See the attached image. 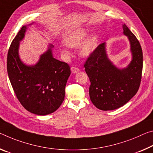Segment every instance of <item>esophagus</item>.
Listing matches in <instances>:
<instances>
[{
	"label": "esophagus",
	"instance_id": "obj_1",
	"mask_svg": "<svg viewBox=\"0 0 153 153\" xmlns=\"http://www.w3.org/2000/svg\"><path fill=\"white\" fill-rule=\"evenodd\" d=\"M71 70L72 73H74V74H76V73L78 72L79 71V69H78V68H77L76 67H71Z\"/></svg>",
	"mask_w": 153,
	"mask_h": 153
}]
</instances>
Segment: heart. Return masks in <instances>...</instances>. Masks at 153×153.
Instances as JSON below:
<instances>
[{
  "label": "heart",
  "instance_id": "1",
  "mask_svg": "<svg viewBox=\"0 0 153 153\" xmlns=\"http://www.w3.org/2000/svg\"><path fill=\"white\" fill-rule=\"evenodd\" d=\"M90 30L86 28H78L71 31L65 37L64 42L68 47L76 48L88 37ZM98 45V38L96 35L89 37L79 48V54L82 57H88L93 53ZM62 52L67 54L68 52L62 50Z\"/></svg>",
  "mask_w": 153,
  "mask_h": 153
}]
</instances>
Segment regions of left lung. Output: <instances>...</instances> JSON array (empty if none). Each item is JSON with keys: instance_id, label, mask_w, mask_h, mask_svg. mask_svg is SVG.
Segmentation results:
<instances>
[{"instance_id": "1", "label": "left lung", "mask_w": 153, "mask_h": 153, "mask_svg": "<svg viewBox=\"0 0 153 153\" xmlns=\"http://www.w3.org/2000/svg\"><path fill=\"white\" fill-rule=\"evenodd\" d=\"M123 28L130 42L132 53V60L127 68L118 69L108 59L105 43L97 47L84 65L91 82L90 98L101 110L122 107L137 93L140 86L143 67L141 45L125 24Z\"/></svg>"}]
</instances>
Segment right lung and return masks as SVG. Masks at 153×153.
Masks as SVG:
<instances>
[{
  "mask_svg": "<svg viewBox=\"0 0 153 153\" xmlns=\"http://www.w3.org/2000/svg\"><path fill=\"white\" fill-rule=\"evenodd\" d=\"M26 30V26H22L12 41L7 54V73L22 105L35 114L47 115L58 110L63 102L71 69L66 62L53 58L52 45L35 65H24L18 49Z\"/></svg>",
  "mask_w": 153,
  "mask_h": 153,
  "instance_id": "obj_1",
  "label": "right lung"
}]
</instances>
